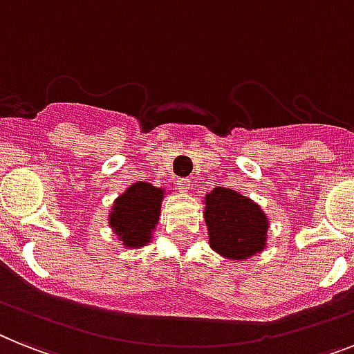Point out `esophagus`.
Listing matches in <instances>:
<instances>
[{
	"label": "esophagus",
	"instance_id": "1",
	"mask_svg": "<svg viewBox=\"0 0 354 354\" xmlns=\"http://www.w3.org/2000/svg\"><path fill=\"white\" fill-rule=\"evenodd\" d=\"M177 188H179V192L186 194V192L189 189V179H186V177H183V179H177Z\"/></svg>",
	"mask_w": 354,
	"mask_h": 354
}]
</instances>
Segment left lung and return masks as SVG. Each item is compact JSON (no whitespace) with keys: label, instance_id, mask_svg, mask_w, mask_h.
Segmentation results:
<instances>
[{"label":"left lung","instance_id":"1","mask_svg":"<svg viewBox=\"0 0 354 354\" xmlns=\"http://www.w3.org/2000/svg\"><path fill=\"white\" fill-rule=\"evenodd\" d=\"M204 204V221L213 251L224 259L242 261L264 250L270 221L259 204L223 186L206 194Z\"/></svg>","mask_w":354,"mask_h":354}]
</instances>
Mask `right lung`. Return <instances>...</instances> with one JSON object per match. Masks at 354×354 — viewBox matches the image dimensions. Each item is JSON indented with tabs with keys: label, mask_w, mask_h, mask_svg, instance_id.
I'll use <instances>...</instances> for the list:
<instances>
[{
	"label": "right lung",
	"mask_w": 354,
	"mask_h": 354,
	"mask_svg": "<svg viewBox=\"0 0 354 354\" xmlns=\"http://www.w3.org/2000/svg\"><path fill=\"white\" fill-rule=\"evenodd\" d=\"M165 189L137 180L115 198L108 224L124 248H142L151 241L159 223Z\"/></svg>",
	"instance_id": "obj_1"
}]
</instances>
